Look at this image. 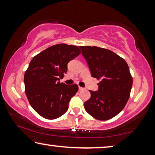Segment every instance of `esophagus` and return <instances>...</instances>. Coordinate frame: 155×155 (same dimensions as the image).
<instances>
[{
    "mask_svg": "<svg viewBox=\"0 0 155 155\" xmlns=\"http://www.w3.org/2000/svg\"><path fill=\"white\" fill-rule=\"evenodd\" d=\"M78 90H79L81 91V90H84V88H83V87H80V86H79V87H78Z\"/></svg>",
    "mask_w": 155,
    "mask_h": 155,
    "instance_id": "34e87169",
    "label": "esophagus"
}]
</instances>
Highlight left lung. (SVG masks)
<instances>
[{
	"mask_svg": "<svg viewBox=\"0 0 155 155\" xmlns=\"http://www.w3.org/2000/svg\"><path fill=\"white\" fill-rule=\"evenodd\" d=\"M79 47L91 77L101 80L98 91L90 90L85 109L94 118L108 120L122 111L129 98L133 85L129 68L124 59L108 49Z\"/></svg>",
	"mask_w": 155,
	"mask_h": 155,
	"instance_id": "1",
	"label": "left lung"
}]
</instances>
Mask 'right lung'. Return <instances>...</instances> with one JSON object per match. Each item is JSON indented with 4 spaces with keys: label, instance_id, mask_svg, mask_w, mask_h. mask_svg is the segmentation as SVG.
Masks as SVG:
<instances>
[{
    "label": "right lung",
    "instance_id": "add662e5",
    "mask_svg": "<svg viewBox=\"0 0 155 155\" xmlns=\"http://www.w3.org/2000/svg\"><path fill=\"white\" fill-rule=\"evenodd\" d=\"M80 53L77 46L59 44L31 61L24 77L25 93L32 108L44 118H58L68 111L78 87L77 84L67 85L59 80L66 74L68 62Z\"/></svg>",
    "mask_w": 155,
    "mask_h": 155
}]
</instances>
